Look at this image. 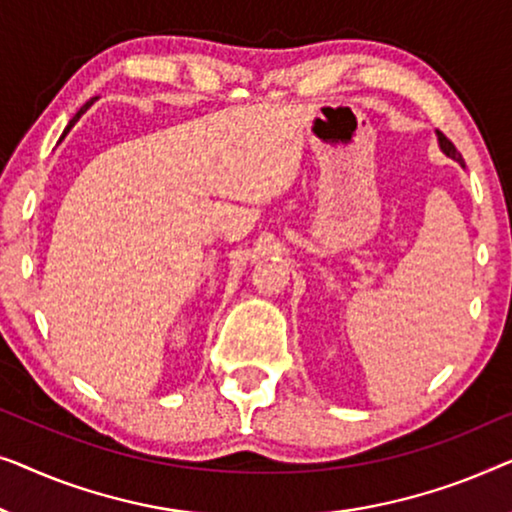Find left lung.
I'll return each mask as SVG.
<instances>
[{
	"label": "left lung",
	"mask_w": 512,
	"mask_h": 512,
	"mask_svg": "<svg viewBox=\"0 0 512 512\" xmlns=\"http://www.w3.org/2000/svg\"><path fill=\"white\" fill-rule=\"evenodd\" d=\"M438 134V146H441V150H443V153L445 155H448V157H452V160H457L459 164H462V167H464V160H462V155H459L457 153V148H455V143H452L450 139H448V136H445L443 132H436Z\"/></svg>",
	"instance_id": "left-lung-1"
}]
</instances>
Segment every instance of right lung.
<instances>
[{
  "mask_svg": "<svg viewBox=\"0 0 512 512\" xmlns=\"http://www.w3.org/2000/svg\"><path fill=\"white\" fill-rule=\"evenodd\" d=\"M95 102H97V97H92L88 104H83V106H81V111H78V113L74 115V118H71V120H69V125H67V129H64V134H62V136H67V134H69V129L76 125V122H78V118H81V115H83L85 111H88V109H90V106H92V104H95Z\"/></svg>",
  "mask_w": 512,
  "mask_h": 512,
  "instance_id": "right-lung-1",
  "label": "right lung"
}]
</instances>
